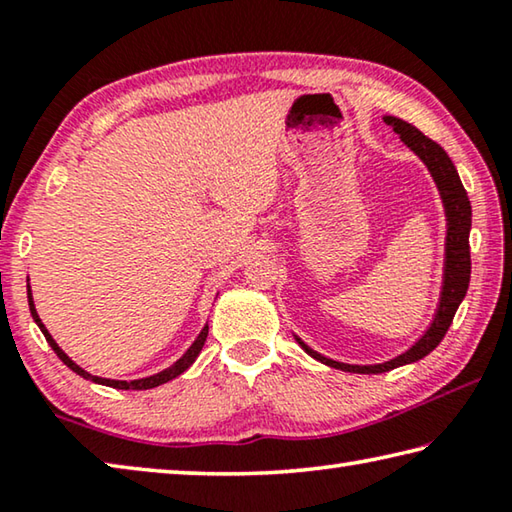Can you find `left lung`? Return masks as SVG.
I'll return each instance as SVG.
<instances>
[{
	"label": "left lung",
	"instance_id": "1",
	"mask_svg": "<svg viewBox=\"0 0 512 512\" xmlns=\"http://www.w3.org/2000/svg\"><path fill=\"white\" fill-rule=\"evenodd\" d=\"M384 121L388 126H393V131L400 135V140L409 146V149L418 155L424 167L431 173L433 183L440 194V201H443L445 210V259H443V284H440V298L438 307L433 311V318L429 327L424 329L422 336L415 341L409 350H404L397 357L381 361V363H366V366H359V363H343L334 361L323 354L316 352L314 348L296 336V341L302 350H305L311 359L325 363L329 368L343 370V372H359V375H379V372H388L393 368L406 366V363H415L427 357L431 350H436V345L443 341L447 334L449 325H452V318L456 314L458 305H461L467 287H470V230H472V205L470 198H467L465 187L458 178V171L454 162L449 160V155L440 144L429 140L427 135L420 133L418 128L409 121L397 119L393 115H386Z\"/></svg>",
	"mask_w": 512,
	"mask_h": 512
}]
</instances>
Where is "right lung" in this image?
<instances>
[{"instance_id":"add662e5","label":"right lung","mask_w":512,"mask_h":512,"mask_svg":"<svg viewBox=\"0 0 512 512\" xmlns=\"http://www.w3.org/2000/svg\"><path fill=\"white\" fill-rule=\"evenodd\" d=\"M29 282V280H27ZM27 296H29V309H31V316H33V320H36V325L40 327V332L45 334V339H47V343L51 345V350H54L56 354H58V359L65 363V366L69 368V370H74L76 375L79 377H83V379H90V381H94V384H101V386H110V388H119V391H149V388H155V386H162V384H167V381H171V379H176V377H180L183 375V372L192 366V363L196 361V357L198 354H201V350H203V345H205V339H207V325L201 329V334L196 336L194 339V343L189 345V348L185 350V354L183 357H180L178 361H173L169 368H164V370H160V372H155V375H151V377H142V379H131V381H124V379H106V377H97V375H90L88 370H83L79 363H74L72 359L67 357V354L60 350V345L54 341V336L49 334V329L45 327V323H42L40 320V316H38V311H36V305H33V293H31V287L27 284ZM216 296H219V293H216Z\"/></svg>"}]
</instances>
